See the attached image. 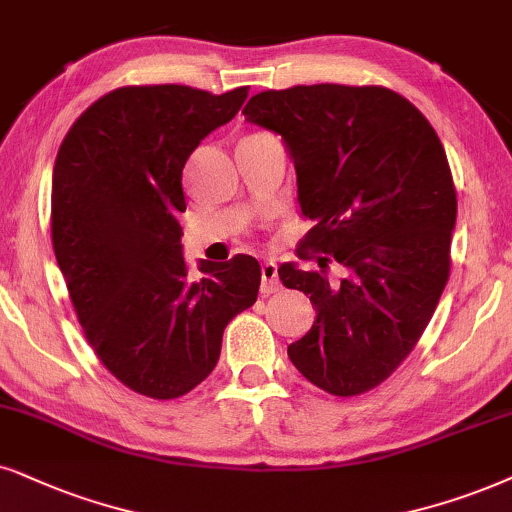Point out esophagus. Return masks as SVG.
I'll list each match as a JSON object with an SVG mask.
<instances>
[{"instance_id":"esophagus-1","label":"esophagus","mask_w":512,"mask_h":512,"mask_svg":"<svg viewBox=\"0 0 512 512\" xmlns=\"http://www.w3.org/2000/svg\"><path fill=\"white\" fill-rule=\"evenodd\" d=\"M281 288V281H278V267L274 262H264L262 264V295H271Z\"/></svg>"}]
</instances>
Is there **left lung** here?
I'll list each match as a JSON object with an SVG mask.
<instances>
[{"label": "left lung", "mask_w": 512, "mask_h": 512, "mask_svg": "<svg viewBox=\"0 0 512 512\" xmlns=\"http://www.w3.org/2000/svg\"><path fill=\"white\" fill-rule=\"evenodd\" d=\"M243 115L288 146L314 222L297 255H323L321 271L278 267L316 309L288 357L335 397L373 390L416 347L449 281L456 189L442 141L409 99L375 84L269 89ZM331 261L340 282L327 276Z\"/></svg>", "instance_id": "left-lung-1"}]
</instances>
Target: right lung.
I'll return each mask as SVG.
<instances>
[{"instance_id":"right-lung-1","label":"right lung","mask_w":512,"mask_h":512,"mask_svg":"<svg viewBox=\"0 0 512 512\" xmlns=\"http://www.w3.org/2000/svg\"><path fill=\"white\" fill-rule=\"evenodd\" d=\"M248 87H120L68 129L51 177V241L84 338L129 390L177 399L217 366L226 323L257 300L255 257L181 255V172Z\"/></svg>"}]
</instances>
